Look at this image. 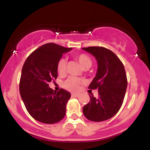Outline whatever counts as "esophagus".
Listing matches in <instances>:
<instances>
[{
	"mask_svg": "<svg viewBox=\"0 0 150 150\" xmlns=\"http://www.w3.org/2000/svg\"><path fill=\"white\" fill-rule=\"evenodd\" d=\"M79 95H80L79 94H75V93H72V97H78Z\"/></svg>",
	"mask_w": 150,
	"mask_h": 150,
	"instance_id": "34e87169",
	"label": "esophagus"
}]
</instances>
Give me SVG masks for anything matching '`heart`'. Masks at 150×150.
Listing matches in <instances>:
<instances>
[{"label":"heart","instance_id":"b5f03b06","mask_svg":"<svg viewBox=\"0 0 150 150\" xmlns=\"http://www.w3.org/2000/svg\"><path fill=\"white\" fill-rule=\"evenodd\" d=\"M75 59L78 62L81 67L83 69L89 68L92 64V60L88 55L85 53H80L75 56ZM67 62L64 59H61L57 63V72L59 75H64L66 71ZM83 83V81L81 78L76 77H69L67 78L62 83L64 88L67 90L72 91H76L79 89L80 85Z\"/></svg>","mask_w":150,"mask_h":150}]
</instances>
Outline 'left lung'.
Segmentation results:
<instances>
[{
    "mask_svg": "<svg viewBox=\"0 0 150 150\" xmlns=\"http://www.w3.org/2000/svg\"><path fill=\"white\" fill-rule=\"evenodd\" d=\"M82 49L97 61V74L88 88L98 89L99 93L97 98L90 96V102L83 106V113L90 121H105L114 117L122 105L127 86L125 69L117 55L105 47Z\"/></svg>",
    "mask_w": 150,
    "mask_h": 150,
    "instance_id": "8db88e82",
    "label": "left lung"
}]
</instances>
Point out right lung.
Listing matches in <instances>:
<instances>
[{
  "label": "right lung",
  "mask_w": 150,
  "mask_h": 150,
  "mask_svg": "<svg viewBox=\"0 0 150 150\" xmlns=\"http://www.w3.org/2000/svg\"><path fill=\"white\" fill-rule=\"evenodd\" d=\"M55 43H47L29 55L22 69L20 93L28 112L34 120L54 124L63 120L71 94L61 88L54 91L48 83L58 77L57 63L63 53L71 50Z\"/></svg>",
  "instance_id": "add662e5"
}]
</instances>
